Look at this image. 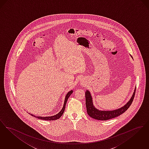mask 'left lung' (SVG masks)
Masks as SVG:
<instances>
[{
    "label": "left lung",
    "instance_id": "8db88e82",
    "mask_svg": "<svg viewBox=\"0 0 149 149\" xmlns=\"http://www.w3.org/2000/svg\"><path fill=\"white\" fill-rule=\"evenodd\" d=\"M136 91V88H135L132 96L131 97L129 101L125 104L122 107L116 110L112 111H102L97 109L93 104L92 97L91 96L90 92L87 90L85 93L86 96V106L87 109V112L90 116L98 120L106 121L111 118L118 116L124 113L126 110L129 108L130 105L132 104L133 100L135 97Z\"/></svg>",
    "mask_w": 149,
    "mask_h": 149
}]
</instances>
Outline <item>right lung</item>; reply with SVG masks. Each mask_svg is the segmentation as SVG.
Masks as SVG:
<instances>
[{
  "mask_svg": "<svg viewBox=\"0 0 149 149\" xmlns=\"http://www.w3.org/2000/svg\"><path fill=\"white\" fill-rule=\"evenodd\" d=\"M73 93V91H71L68 92L67 93V94L66 95L65 97V102H64V104H63V108L62 109L61 111L57 113L56 114V115H54V116H48V117H41V116H36L34 115H33V114H31L32 116H34L35 117H37L40 120H48V121H51V120H57L58 118H59L61 117L62 116V115H63V113H64V111H65V104L67 103V100L68 99L69 97L71 96L72 93ZM30 114V113H29Z\"/></svg>",
  "mask_w": 149,
  "mask_h": 149,
  "instance_id": "obj_1",
  "label": "right lung"
}]
</instances>
